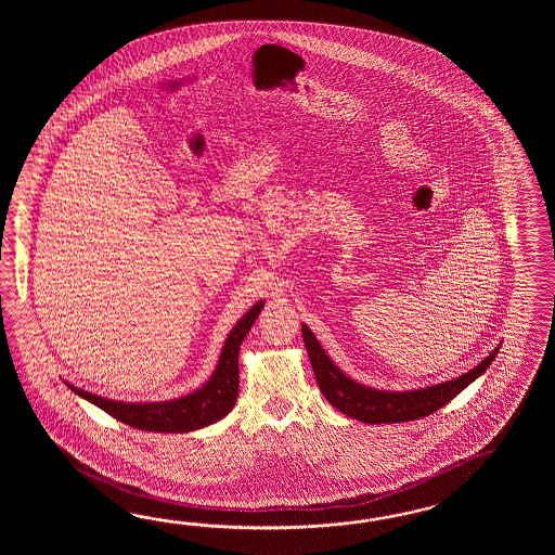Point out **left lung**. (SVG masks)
<instances>
[{
    "instance_id": "1",
    "label": "left lung",
    "mask_w": 555,
    "mask_h": 555,
    "mask_svg": "<svg viewBox=\"0 0 555 555\" xmlns=\"http://www.w3.org/2000/svg\"><path fill=\"white\" fill-rule=\"evenodd\" d=\"M301 335H304L307 354L311 359V366L323 397L337 411L369 425L409 423L435 413L440 406L452 401L476 378L483 375L500 351V345H498L492 353L468 373H462L459 377L450 378L444 383L426 385L418 389L383 390L347 377L341 369L331 361L330 354L325 353V349L319 345L318 337L306 323L301 325Z\"/></svg>"
}]
</instances>
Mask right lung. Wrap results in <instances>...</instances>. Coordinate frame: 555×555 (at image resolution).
Masks as SVG:
<instances>
[{"label": "right lung", "mask_w": 555, "mask_h": 555, "mask_svg": "<svg viewBox=\"0 0 555 555\" xmlns=\"http://www.w3.org/2000/svg\"><path fill=\"white\" fill-rule=\"evenodd\" d=\"M261 309H263V301L260 299L244 318L237 321L234 330L230 331L210 378L198 389L177 399L149 402L113 401L101 395H93L89 390L79 389L69 380H63V383H67V387L85 401L91 402L101 411H105L106 414L115 416L117 421L132 428L151 430V433H180V435L201 430L204 426L222 421L225 414L234 409L237 387H240V375H237L240 345L246 339Z\"/></svg>", "instance_id": "obj_1"}]
</instances>
